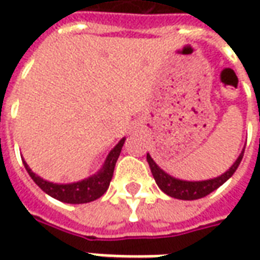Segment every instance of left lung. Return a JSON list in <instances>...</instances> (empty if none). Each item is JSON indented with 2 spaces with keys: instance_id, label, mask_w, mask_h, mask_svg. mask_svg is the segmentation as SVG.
<instances>
[{
  "instance_id": "obj_1",
  "label": "left lung",
  "mask_w": 260,
  "mask_h": 260,
  "mask_svg": "<svg viewBox=\"0 0 260 260\" xmlns=\"http://www.w3.org/2000/svg\"><path fill=\"white\" fill-rule=\"evenodd\" d=\"M244 151L239 154L237 158V161L233 164V167L228 169L227 172H224L220 176H217L214 179L209 180H199V182H190V180H180L176 179L174 176H171L167 172H164L162 169L159 168L155 164V161L151 158L150 154H147V161L150 165L151 174L155 179L158 187L162 190L164 193H167L168 196L175 199H180V200H196V199H202L204 196H207L211 192H214L215 189H218L220 186L227 182L234 172L237 171L239 167V164L242 161V156H244Z\"/></svg>"
}]
</instances>
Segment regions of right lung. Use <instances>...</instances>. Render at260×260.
Instances as JSON below:
<instances>
[{
	"label": "right lung",
	"instance_id": "obj_1",
	"mask_svg": "<svg viewBox=\"0 0 260 260\" xmlns=\"http://www.w3.org/2000/svg\"><path fill=\"white\" fill-rule=\"evenodd\" d=\"M124 140L121 139L113 150L110 151L109 155L105 161L102 169L93 175L88 179L80 180L75 183H67V185H58V183H53V182H47V180L42 179L40 176L33 174L32 169L27 167V164L23 161V165L26 168L27 174L30 175L33 182L43 190L47 193L51 198L57 199L60 202L70 204H81V203H89L99 199L104 194L110 185V180L113 176V171H115V165L117 158L120 155L121 147L124 144Z\"/></svg>",
	"mask_w": 260,
	"mask_h": 260
}]
</instances>
